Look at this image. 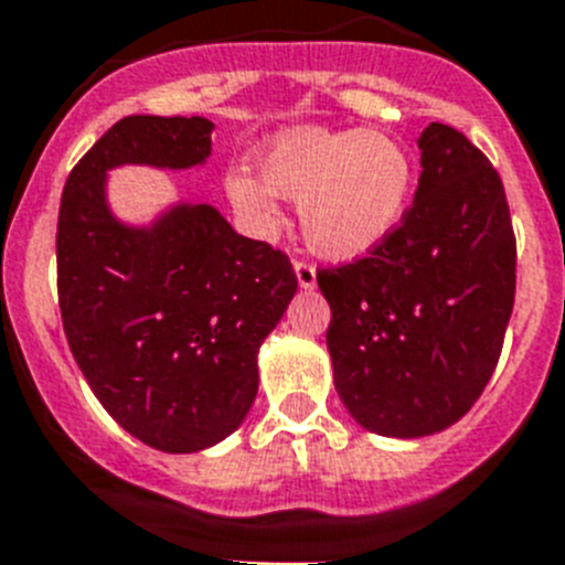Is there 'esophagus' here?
<instances>
[{"label":"esophagus","mask_w":565,"mask_h":565,"mask_svg":"<svg viewBox=\"0 0 565 565\" xmlns=\"http://www.w3.org/2000/svg\"><path fill=\"white\" fill-rule=\"evenodd\" d=\"M296 278L301 289H312L316 287V267L307 262H296Z\"/></svg>","instance_id":"1"}]
</instances>
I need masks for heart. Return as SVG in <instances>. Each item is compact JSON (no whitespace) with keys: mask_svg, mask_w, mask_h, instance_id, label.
I'll return each mask as SVG.
<instances>
[{"mask_svg":"<svg viewBox=\"0 0 565 565\" xmlns=\"http://www.w3.org/2000/svg\"><path fill=\"white\" fill-rule=\"evenodd\" d=\"M258 173L233 167L224 195L255 235L276 233L278 199L298 201L307 247L330 262H355L390 242L415 193V161L381 130L298 127L258 150Z\"/></svg>","mask_w":565,"mask_h":565,"instance_id":"heart-1","label":"heart"}]
</instances>
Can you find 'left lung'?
Returning a JSON list of instances; mask_svg holds the SVG:
<instances>
[{
    "label": "left lung",
    "instance_id": "left-lung-1",
    "mask_svg": "<svg viewBox=\"0 0 565 565\" xmlns=\"http://www.w3.org/2000/svg\"><path fill=\"white\" fill-rule=\"evenodd\" d=\"M418 150V193L395 235L370 258L318 273L338 398L364 429L401 440L438 435L472 409L514 303L498 170L438 121Z\"/></svg>",
    "mask_w": 565,
    "mask_h": 565
}]
</instances>
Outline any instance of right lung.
I'll use <instances>...</instances> for the list:
<instances>
[{
    "instance_id": "add662e5",
    "label": "right lung",
    "mask_w": 565,
    "mask_h": 565,
    "mask_svg": "<svg viewBox=\"0 0 565 565\" xmlns=\"http://www.w3.org/2000/svg\"><path fill=\"white\" fill-rule=\"evenodd\" d=\"M213 130L201 116H127L73 167L58 207L73 358L110 418L170 455L210 449L244 424L258 350L298 289L287 255L235 233L213 204L170 201L145 224L110 207V170H193Z\"/></svg>"
}]
</instances>
